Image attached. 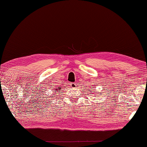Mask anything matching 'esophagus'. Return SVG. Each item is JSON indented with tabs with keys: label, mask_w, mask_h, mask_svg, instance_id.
Instances as JSON below:
<instances>
[{
	"label": "esophagus",
	"mask_w": 147,
	"mask_h": 147,
	"mask_svg": "<svg viewBox=\"0 0 147 147\" xmlns=\"http://www.w3.org/2000/svg\"><path fill=\"white\" fill-rule=\"evenodd\" d=\"M71 86L72 87V88H76V83L72 82V83H71Z\"/></svg>",
	"instance_id": "esophagus-1"
}]
</instances>
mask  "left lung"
<instances>
[{
	"mask_svg": "<svg viewBox=\"0 0 147 147\" xmlns=\"http://www.w3.org/2000/svg\"><path fill=\"white\" fill-rule=\"evenodd\" d=\"M91 88H93V87H91ZM92 92H93V93H95V92H96V90H94V91H93Z\"/></svg>",
	"mask_w": 147,
	"mask_h": 147,
	"instance_id": "8db88e82",
	"label": "left lung"
}]
</instances>
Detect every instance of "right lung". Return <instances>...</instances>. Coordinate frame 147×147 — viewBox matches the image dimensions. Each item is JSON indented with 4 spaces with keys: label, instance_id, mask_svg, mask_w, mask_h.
<instances>
[{
    "label": "right lung",
    "instance_id": "obj_1",
    "mask_svg": "<svg viewBox=\"0 0 147 147\" xmlns=\"http://www.w3.org/2000/svg\"><path fill=\"white\" fill-rule=\"evenodd\" d=\"M60 88H61V87H60ZM60 88H59V87H58V88H55V91H58V92H59V91H59V90H60V89H61Z\"/></svg>",
    "mask_w": 147,
    "mask_h": 147
}]
</instances>
